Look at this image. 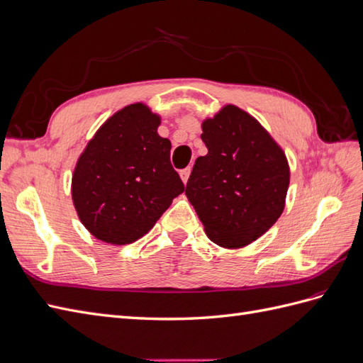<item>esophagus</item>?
<instances>
[{"mask_svg":"<svg viewBox=\"0 0 363 363\" xmlns=\"http://www.w3.org/2000/svg\"><path fill=\"white\" fill-rule=\"evenodd\" d=\"M189 175H191V167H188V168H184V169L180 171V177H182V180H183V183H188Z\"/></svg>","mask_w":363,"mask_h":363,"instance_id":"esophagus-1","label":"esophagus"}]
</instances>
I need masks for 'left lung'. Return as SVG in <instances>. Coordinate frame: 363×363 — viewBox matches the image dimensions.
Returning <instances> with one entry per match:
<instances>
[{
    "label": "left lung",
    "mask_w": 363,
    "mask_h": 363,
    "mask_svg": "<svg viewBox=\"0 0 363 363\" xmlns=\"http://www.w3.org/2000/svg\"><path fill=\"white\" fill-rule=\"evenodd\" d=\"M201 139L207 155L195 160L186 195L212 242L245 247L283 212L286 156L255 118L235 106L206 119Z\"/></svg>",
    "instance_id": "left-lung-1"
}]
</instances>
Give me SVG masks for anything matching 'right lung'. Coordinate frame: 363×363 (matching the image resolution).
Returning a JSON list of instances; mask_svg holds the SVG:
<instances>
[{
    "mask_svg": "<svg viewBox=\"0 0 363 363\" xmlns=\"http://www.w3.org/2000/svg\"><path fill=\"white\" fill-rule=\"evenodd\" d=\"M159 124L147 106H127L106 121L77 162L72 201L96 239L135 242L184 191L169 160L171 142L157 135Z\"/></svg>",
    "mask_w": 363,
    "mask_h": 363,
    "instance_id": "add662e5",
    "label": "right lung"
}]
</instances>
